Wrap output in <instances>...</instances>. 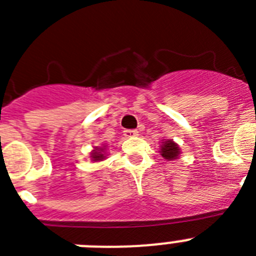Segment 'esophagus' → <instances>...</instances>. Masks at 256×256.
Here are the masks:
<instances>
[{
	"mask_svg": "<svg viewBox=\"0 0 256 256\" xmlns=\"http://www.w3.org/2000/svg\"><path fill=\"white\" fill-rule=\"evenodd\" d=\"M124 136H126V138H133V137H137V136H138V130H124Z\"/></svg>",
	"mask_w": 256,
	"mask_h": 256,
	"instance_id": "obj_1",
	"label": "esophagus"
}]
</instances>
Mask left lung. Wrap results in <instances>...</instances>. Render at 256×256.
Wrapping results in <instances>:
<instances>
[{"label":"left lung","mask_w":256,"mask_h":256,"mask_svg":"<svg viewBox=\"0 0 256 256\" xmlns=\"http://www.w3.org/2000/svg\"><path fill=\"white\" fill-rule=\"evenodd\" d=\"M159 152L166 162H174V160H177L180 158V148L178 144H176L173 140H166V141L162 140Z\"/></svg>","instance_id":"left-lung-1"}]
</instances>
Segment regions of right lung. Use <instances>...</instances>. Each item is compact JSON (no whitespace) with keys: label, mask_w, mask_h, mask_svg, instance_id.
<instances>
[{"label":"right lung","mask_w":256,"mask_h":256,"mask_svg":"<svg viewBox=\"0 0 256 256\" xmlns=\"http://www.w3.org/2000/svg\"><path fill=\"white\" fill-rule=\"evenodd\" d=\"M106 156H108V152H106V144H102V146H94V150L90 152V159L94 162H102V160L106 159Z\"/></svg>","instance_id":"right-lung-1"}]
</instances>
